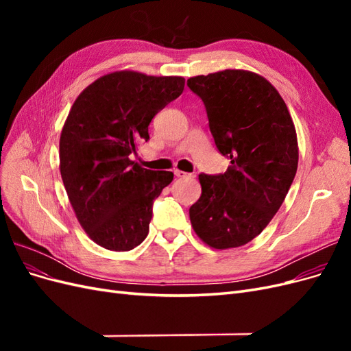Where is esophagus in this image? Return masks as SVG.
Instances as JSON below:
<instances>
[{"instance_id":"obj_1","label":"esophagus","mask_w":351,"mask_h":351,"mask_svg":"<svg viewBox=\"0 0 351 351\" xmlns=\"http://www.w3.org/2000/svg\"><path fill=\"white\" fill-rule=\"evenodd\" d=\"M174 174H176V177H178V178H186V177H190V174H189V173L180 171V169H176Z\"/></svg>"}]
</instances>
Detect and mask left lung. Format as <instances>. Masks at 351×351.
<instances>
[{"mask_svg":"<svg viewBox=\"0 0 351 351\" xmlns=\"http://www.w3.org/2000/svg\"><path fill=\"white\" fill-rule=\"evenodd\" d=\"M205 105L224 174H199L202 195L190 206L196 234L214 249L252 241L277 214L299 162L295 129L278 90L256 73L224 70L187 80Z\"/></svg>","mask_w":351,"mask_h":351,"instance_id":"1","label":"left lung"}]
</instances>
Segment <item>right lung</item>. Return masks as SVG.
<instances>
[{"label": "right lung", "mask_w": 351, "mask_h": 351, "mask_svg": "<svg viewBox=\"0 0 351 351\" xmlns=\"http://www.w3.org/2000/svg\"><path fill=\"white\" fill-rule=\"evenodd\" d=\"M183 89V77L115 71L74 101L60 137V171L80 226L99 246L127 252L149 232L154 200L174 174L142 168L132 155Z\"/></svg>", "instance_id": "right-lung-1"}]
</instances>
